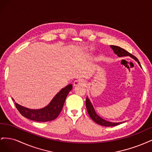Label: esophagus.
I'll list each match as a JSON object with an SVG mask.
<instances>
[{"mask_svg":"<svg viewBox=\"0 0 152 152\" xmlns=\"http://www.w3.org/2000/svg\"><path fill=\"white\" fill-rule=\"evenodd\" d=\"M84 85V82L81 79H78L74 81L73 82V86H83Z\"/></svg>","mask_w":152,"mask_h":152,"instance_id":"1","label":"esophagus"}]
</instances>
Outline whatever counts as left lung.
<instances>
[{
  "label": "left lung",
  "mask_w": 152,
  "mask_h": 152,
  "mask_svg": "<svg viewBox=\"0 0 152 152\" xmlns=\"http://www.w3.org/2000/svg\"><path fill=\"white\" fill-rule=\"evenodd\" d=\"M110 47H111V48L113 49L114 53L116 54L118 57H124V56H129L132 58L135 59V60L137 63H138L139 65L141 67V64H140L138 59H137V58H136L134 56H133V55L131 54V53L127 52V50H126L125 49H124L118 46H117V45H110ZM86 108L87 110V112H88L90 117L93 119V120L96 123L99 124V125H101V126H106V127L115 126L119 125V124H121L122 122H108L107 121L104 120V119L102 118V117H100L95 112L93 106V104H92L91 102H90V100L88 98V97L86 98Z\"/></svg>",
  "instance_id": "left-lung-1"
}]
</instances>
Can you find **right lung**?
<instances>
[{
    "label": "right lung",
    "mask_w": 152,
    "mask_h": 152,
    "mask_svg": "<svg viewBox=\"0 0 152 152\" xmlns=\"http://www.w3.org/2000/svg\"><path fill=\"white\" fill-rule=\"evenodd\" d=\"M72 85L69 84L63 88L54 96L46 107L37 110L30 109L15 103V106L23 116L37 122H48L56 118L65 103L66 96L72 89ZM13 99V98H12ZM14 102L15 100L13 99Z\"/></svg>",
    "instance_id": "obj_1"
}]
</instances>
